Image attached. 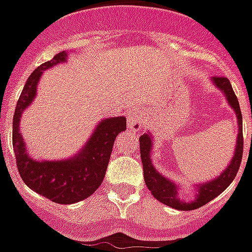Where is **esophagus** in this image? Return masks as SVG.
<instances>
[{"label": "esophagus", "mask_w": 252, "mask_h": 252, "mask_svg": "<svg viewBox=\"0 0 252 252\" xmlns=\"http://www.w3.org/2000/svg\"><path fill=\"white\" fill-rule=\"evenodd\" d=\"M145 116H144L143 111L138 108L130 109L127 114V127L134 133H138L145 127Z\"/></svg>", "instance_id": "34e87169"}]
</instances>
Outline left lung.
<instances>
[{
  "label": "left lung",
  "instance_id": "left-lung-1",
  "mask_svg": "<svg viewBox=\"0 0 252 252\" xmlns=\"http://www.w3.org/2000/svg\"><path fill=\"white\" fill-rule=\"evenodd\" d=\"M213 85L221 90L223 96L228 101L229 107L235 111L236 119H237V138H236L235 154L232 156L230 162L225 170L222 171L220 176H217L214 180H210L207 182L202 184H193V190H195V199L190 202H185L180 197V185L171 181L170 178H166L162 173H159L152 164V147H154V137L151 133H144L140 137V154H141V162H143L144 169V181L145 185L148 187L151 193L154 195L156 200H159L163 204L169 206L171 209L181 210V211H189L202 207L204 204L211 202L216 199L217 196L222 193L225 189L228 188L235 180L236 174L239 171L240 163L243 158V118L240 105L237 101L235 92L232 89V85L229 82L228 78L223 76H214L211 79Z\"/></svg>",
  "mask_w": 252,
  "mask_h": 252
}]
</instances>
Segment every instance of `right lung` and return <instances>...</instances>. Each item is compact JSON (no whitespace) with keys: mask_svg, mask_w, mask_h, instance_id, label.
Segmentation results:
<instances>
[{"mask_svg":"<svg viewBox=\"0 0 252 252\" xmlns=\"http://www.w3.org/2000/svg\"><path fill=\"white\" fill-rule=\"evenodd\" d=\"M67 59L68 52H60L52 60L41 64L29 76L17 100L12 129V144L17 170L24 184L38 195L60 204L81 202L96 192L105 176L116 136L126 130L125 116L105 118L97 123L96 129L82 149L68 159L35 160L30 156L20 133V118L26 108L35 100L36 88L43 71L65 63Z\"/></svg>","mask_w":252,"mask_h":252,"instance_id":"add662e5","label":"right lung"}]
</instances>
